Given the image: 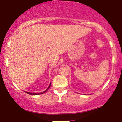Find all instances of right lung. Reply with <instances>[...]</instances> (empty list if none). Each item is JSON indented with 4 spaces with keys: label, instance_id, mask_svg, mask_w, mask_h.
Instances as JSON below:
<instances>
[{
    "label": "right lung",
    "instance_id": "obj_1",
    "mask_svg": "<svg viewBox=\"0 0 122 122\" xmlns=\"http://www.w3.org/2000/svg\"><path fill=\"white\" fill-rule=\"evenodd\" d=\"M51 84H50V85H49V87H48V89H46V90H45V91L43 92H41V93H30V92H26V93H28V94H29V95H38L43 94V93H45V92H46L48 91V89H49V87H50Z\"/></svg>",
    "mask_w": 122,
    "mask_h": 122
}]
</instances>
